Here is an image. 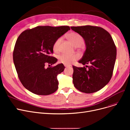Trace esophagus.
Segmentation results:
<instances>
[{
	"label": "esophagus",
	"instance_id": "obj_1",
	"mask_svg": "<svg viewBox=\"0 0 130 130\" xmlns=\"http://www.w3.org/2000/svg\"><path fill=\"white\" fill-rule=\"evenodd\" d=\"M64 66H65V67H69V66H70L69 65H67V64H64Z\"/></svg>",
	"mask_w": 130,
	"mask_h": 130
}]
</instances>
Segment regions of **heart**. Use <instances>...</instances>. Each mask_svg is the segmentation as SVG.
I'll use <instances>...</instances> for the list:
<instances>
[{
  "instance_id": "1",
  "label": "heart",
  "mask_w": 130,
  "mask_h": 130,
  "mask_svg": "<svg viewBox=\"0 0 130 130\" xmlns=\"http://www.w3.org/2000/svg\"><path fill=\"white\" fill-rule=\"evenodd\" d=\"M67 37L76 47H80L84 44V40L83 37L76 32H71L68 34ZM61 40H62V38L59 37L54 42L53 46V50L55 52H57L59 51V45ZM79 58V55L77 54L71 55L64 53L61 54L58 57V60L60 63L67 65L70 64L72 62L77 60Z\"/></svg>"
}]
</instances>
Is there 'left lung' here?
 <instances>
[{
  "label": "left lung",
  "mask_w": 130,
  "mask_h": 130,
  "mask_svg": "<svg viewBox=\"0 0 130 130\" xmlns=\"http://www.w3.org/2000/svg\"><path fill=\"white\" fill-rule=\"evenodd\" d=\"M71 28L82 36L85 42L86 49L78 62L83 65H89L83 67L73 66L74 85L85 93L96 92L112 78L117 47L110 33L100 27L86 25Z\"/></svg>",
  "instance_id": "1"
}]
</instances>
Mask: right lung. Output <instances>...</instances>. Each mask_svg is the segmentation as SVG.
<instances>
[{
  "label": "right lung",
  "instance_id": "1",
  "mask_svg": "<svg viewBox=\"0 0 130 130\" xmlns=\"http://www.w3.org/2000/svg\"><path fill=\"white\" fill-rule=\"evenodd\" d=\"M69 26H37L20 34L13 51V60L18 78L30 92L39 95L53 94L58 89L57 76L64 70L63 64L52 65L57 59L51 56L54 42Z\"/></svg>",
  "mask_w": 130,
  "mask_h": 130
}]
</instances>
